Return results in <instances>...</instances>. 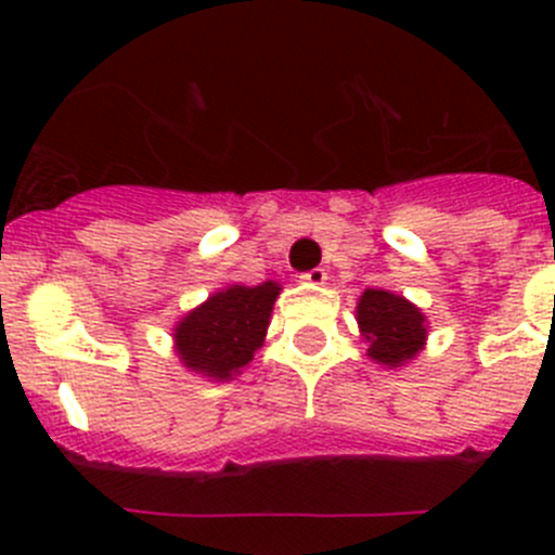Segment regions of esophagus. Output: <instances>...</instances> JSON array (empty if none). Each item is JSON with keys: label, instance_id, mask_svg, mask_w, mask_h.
Here are the masks:
<instances>
[{"label": "esophagus", "instance_id": "34e87169", "mask_svg": "<svg viewBox=\"0 0 555 555\" xmlns=\"http://www.w3.org/2000/svg\"><path fill=\"white\" fill-rule=\"evenodd\" d=\"M300 282L311 284V287H319V284L327 282V271H324V268H311V271L300 273Z\"/></svg>", "mask_w": 555, "mask_h": 555}]
</instances>
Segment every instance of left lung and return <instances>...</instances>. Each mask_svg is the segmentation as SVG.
Masks as SVG:
<instances>
[{
  "instance_id": "8db88e82",
  "label": "left lung",
  "mask_w": 555,
  "mask_h": 555,
  "mask_svg": "<svg viewBox=\"0 0 555 555\" xmlns=\"http://www.w3.org/2000/svg\"><path fill=\"white\" fill-rule=\"evenodd\" d=\"M357 322L371 344L367 354L382 365L397 367L413 360L427 338L422 311L386 289H365L357 306Z\"/></svg>"
}]
</instances>
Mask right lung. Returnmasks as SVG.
I'll return each instance as SVG.
<instances>
[{"instance_id":"add662e5","label":"right lung","mask_w":555,"mask_h":555,"mask_svg":"<svg viewBox=\"0 0 555 555\" xmlns=\"http://www.w3.org/2000/svg\"><path fill=\"white\" fill-rule=\"evenodd\" d=\"M279 284L260 287H233L211 295L204 306L182 319L173 330L177 354L184 367L225 382L249 365L262 346Z\"/></svg>"}]
</instances>
